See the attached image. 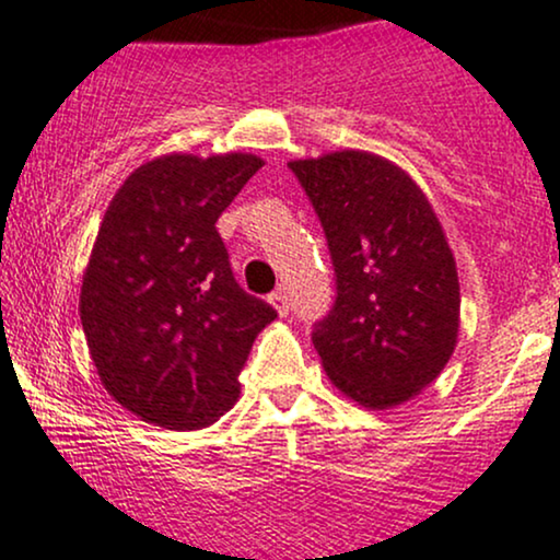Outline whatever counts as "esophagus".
I'll list each match as a JSON object with an SVG mask.
<instances>
[{
  "label": "esophagus",
  "mask_w": 560,
  "mask_h": 560,
  "mask_svg": "<svg viewBox=\"0 0 560 560\" xmlns=\"http://www.w3.org/2000/svg\"><path fill=\"white\" fill-rule=\"evenodd\" d=\"M269 304H272L275 308H278V314H280V317H285V314H288V308H291V304H288V295L282 293V291H275V293H269Z\"/></svg>",
  "instance_id": "1"
}]
</instances>
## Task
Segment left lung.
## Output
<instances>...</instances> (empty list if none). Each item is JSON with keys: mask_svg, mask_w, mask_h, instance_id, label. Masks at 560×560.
Masks as SVG:
<instances>
[{"mask_svg": "<svg viewBox=\"0 0 560 560\" xmlns=\"http://www.w3.org/2000/svg\"><path fill=\"white\" fill-rule=\"evenodd\" d=\"M288 167L312 201L335 269V301L314 322L322 366L346 396L387 409L448 364L458 275L430 201L404 170L366 151Z\"/></svg>", "mask_w": 560, "mask_h": 560, "instance_id": "obj_1", "label": "left lung"}]
</instances>
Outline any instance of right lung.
Listing matches in <instances>:
<instances>
[{"mask_svg": "<svg viewBox=\"0 0 560 560\" xmlns=\"http://www.w3.org/2000/svg\"><path fill=\"white\" fill-rule=\"evenodd\" d=\"M259 156L170 154L112 199L81 288V322L109 396L143 422L199 430L241 393L254 338L278 312L230 269L217 220Z\"/></svg>", "mask_w": 560, "mask_h": 560, "instance_id": "right-lung-1", "label": "right lung"}]
</instances>
